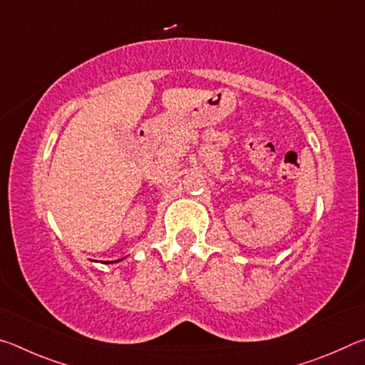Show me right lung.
<instances>
[{"instance_id":"right-lung-1","label":"right lung","mask_w":365,"mask_h":365,"mask_svg":"<svg viewBox=\"0 0 365 365\" xmlns=\"http://www.w3.org/2000/svg\"><path fill=\"white\" fill-rule=\"evenodd\" d=\"M119 261H120V259H119Z\"/></svg>"}]
</instances>
